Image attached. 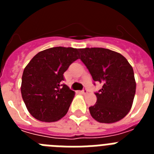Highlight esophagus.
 I'll return each mask as SVG.
<instances>
[{
  "label": "esophagus",
  "instance_id": "obj_1",
  "mask_svg": "<svg viewBox=\"0 0 154 154\" xmlns=\"http://www.w3.org/2000/svg\"><path fill=\"white\" fill-rule=\"evenodd\" d=\"M81 92H82V94H83V95H86V94L88 93V90H87L86 89H84Z\"/></svg>",
  "mask_w": 154,
  "mask_h": 154
}]
</instances>
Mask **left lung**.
<instances>
[{"label": "left lung", "instance_id": "8db88e82", "mask_svg": "<svg viewBox=\"0 0 154 154\" xmlns=\"http://www.w3.org/2000/svg\"><path fill=\"white\" fill-rule=\"evenodd\" d=\"M79 58L95 82L103 85L96 92V103L89 107L93 119L112 123L124 118L131 109L136 93L133 69L124 56L103 48H80Z\"/></svg>", "mask_w": 154, "mask_h": 154}]
</instances>
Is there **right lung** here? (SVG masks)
Masks as SVG:
<instances>
[{
    "label": "right lung",
    "instance_id": "right-lung-1",
    "mask_svg": "<svg viewBox=\"0 0 154 154\" xmlns=\"http://www.w3.org/2000/svg\"><path fill=\"white\" fill-rule=\"evenodd\" d=\"M78 58L77 48L54 47L38 53L24 68L21 96L33 117L51 123L67 113L75 92L62 84L63 74Z\"/></svg>",
    "mask_w": 154,
    "mask_h": 154
}]
</instances>
